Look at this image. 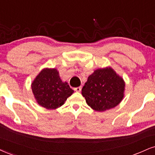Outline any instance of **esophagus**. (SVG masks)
I'll return each instance as SVG.
<instances>
[{
  "label": "esophagus",
  "mask_w": 155,
  "mask_h": 155,
  "mask_svg": "<svg viewBox=\"0 0 155 155\" xmlns=\"http://www.w3.org/2000/svg\"><path fill=\"white\" fill-rule=\"evenodd\" d=\"M74 91H76V92H81V90H82V87H75V88L74 89Z\"/></svg>",
  "instance_id": "esophagus-1"
}]
</instances>
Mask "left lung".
Instances as JSON below:
<instances>
[{
	"instance_id": "obj_1",
	"label": "left lung",
	"mask_w": 155,
	"mask_h": 155,
	"mask_svg": "<svg viewBox=\"0 0 155 155\" xmlns=\"http://www.w3.org/2000/svg\"><path fill=\"white\" fill-rule=\"evenodd\" d=\"M125 82L111 67L98 68L87 78L82 89L87 104L103 112L117 106L124 97Z\"/></svg>"
}]
</instances>
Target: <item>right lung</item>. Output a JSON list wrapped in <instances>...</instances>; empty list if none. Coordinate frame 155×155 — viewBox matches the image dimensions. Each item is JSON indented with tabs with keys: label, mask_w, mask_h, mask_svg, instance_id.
Wrapping results in <instances>:
<instances>
[{
	"label": "right lung",
	"mask_w": 155,
	"mask_h": 155,
	"mask_svg": "<svg viewBox=\"0 0 155 155\" xmlns=\"http://www.w3.org/2000/svg\"><path fill=\"white\" fill-rule=\"evenodd\" d=\"M31 90L39 106L48 110L62 106L74 93L67 82H62L56 68H44L31 83Z\"/></svg>",
	"instance_id": "1"
}]
</instances>
